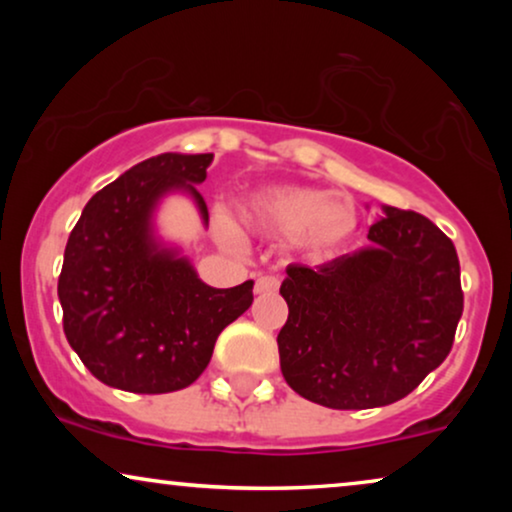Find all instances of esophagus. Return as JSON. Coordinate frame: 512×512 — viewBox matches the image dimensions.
Instances as JSON below:
<instances>
[{
    "mask_svg": "<svg viewBox=\"0 0 512 512\" xmlns=\"http://www.w3.org/2000/svg\"><path fill=\"white\" fill-rule=\"evenodd\" d=\"M279 289V277L275 275H261L256 279V293L258 296H268Z\"/></svg>",
    "mask_w": 512,
    "mask_h": 512,
    "instance_id": "1",
    "label": "esophagus"
}]
</instances>
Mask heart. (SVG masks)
I'll use <instances>...</instances> for the list:
<instances>
[{"label": "heart", "mask_w": 512, "mask_h": 512, "mask_svg": "<svg viewBox=\"0 0 512 512\" xmlns=\"http://www.w3.org/2000/svg\"><path fill=\"white\" fill-rule=\"evenodd\" d=\"M240 214L254 230L293 240L314 256L338 251L356 230L352 200L305 186L263 188L242 202ZM216 235L228 244L240 240V233L228 216H216Z\"/></svg>", "instance_id": "heart-1"}]
</instances>
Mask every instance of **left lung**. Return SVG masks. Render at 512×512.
<instances>
[{
  "label": "left lung",
  "instance_id": "8db88e82",
  "mask_svg": "<svg viewBox=\"0 0 512 512\" xmlns=\"http://www.w3.org/2000/svg\"><path fill=\"white\" fill-rule=\"evenodd\" d=\"M370 247L319 268L293 263L277 335L289 387L333 410L401 401L450 354L464 312L459 256L426 216L384 207Z\"/></svg>",
  "mask_w": 512,
  "mask_h": 512
}]
</instances>
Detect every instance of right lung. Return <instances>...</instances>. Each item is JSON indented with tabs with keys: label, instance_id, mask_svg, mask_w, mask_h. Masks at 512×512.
<instances>
[{
	"label": "right lung",
	"instance_id": "obj_1",
	"mask_svg": "<svg viewBox=\"0 0 512 512\" xmlns=\"http://www.w3.org/2000/svg\"><path fill=\"white\" fill-rule=\"evenodd\" d=\"M214 153H160L130 167L83 207L58 279L62 328L90 373L132 394H167L193 384L216 338L254 303V282L212 289L188 258L153 237L158 200L184 191L202 221L207 205L193 184L207 179Z\"/></svg>",
	"mask_w": 512,
	"mask_h": 512
}]
</instances>
